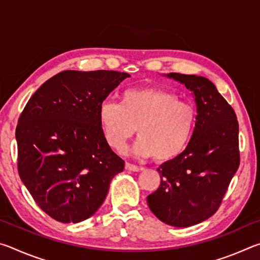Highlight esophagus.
<instances>
[{
	"label": "esophagus",
	"mask_w": 260,
	"mask_h": 260,
	"mask_svg": "<svg viewBox=\"0 0 260 260\" xmlns=\"http://www.w3.org/2000/svg\"><path fill=\"white\" fill-rule=\"evenodd\" d=\"M125 169L128 170V171H133V172H140L141 170H143L142 167H139V166H136L134 164H131V162H126Z\"/></svg>",
	"instance_id": "obj_1"
}]
</instances>
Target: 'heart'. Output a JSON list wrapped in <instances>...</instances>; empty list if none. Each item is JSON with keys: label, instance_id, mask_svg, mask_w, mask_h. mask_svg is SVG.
I'll use <instances>...</instances> for the list:
<instances>
[{"label": "heart", "instance_id": "obj_1", "mask_svg": "<svg viewBox=\"0 0 260 260\" xmlns=\"http://www.w3.org/2000/svg\"><path fill=\"white\" fill-rule=\"evenodd\" d=\"M196 116L192 104L160 88L128 89L122 93L120 103L104 102L99 110L100 126L110 147L121 151L138 129L135 155L153 156L159 162L172 160L184 151L195 129Z\"/></svg>", "mask_w": 260, "mask_h": 260}]
</instances>
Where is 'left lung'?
<instances>
[{
	"label": "left lung",
	"mask_w": 260,
	"mask_h": 260,
	"mask_svg": "<svg viewBox=\"0 0 260 260\" xmlns=\"http://www.w3.org/2000/svg\"><path fill=\"white\" fill-rule=\"evenodd\" d=\"M191 90L196 125L181 155L161 164L159 188L147 197L151 212L174 227H188L213 215L240 165L235 111L209 79L170 73Z\"/></svg>",
	"instance_id": "1"
}]
</instances>
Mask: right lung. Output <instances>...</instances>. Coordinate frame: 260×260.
<instances>
[{"instance_id": "1", "label": "right lung", "mask_w": 260, "mask_h": 260, "mask_svg": "<svg viewBox=\"0 0 260 260\" xmlns=\"http://www.w3.org/2000/svg\"><path fill=\"white\" fill-rule=\"evenodd\" d=\"M128 73L63 71L32 95L16 128L18 173L43 212L63 223L90 218L125 161L105 141L103 101Z\"/></svg>"}]
</instances>
